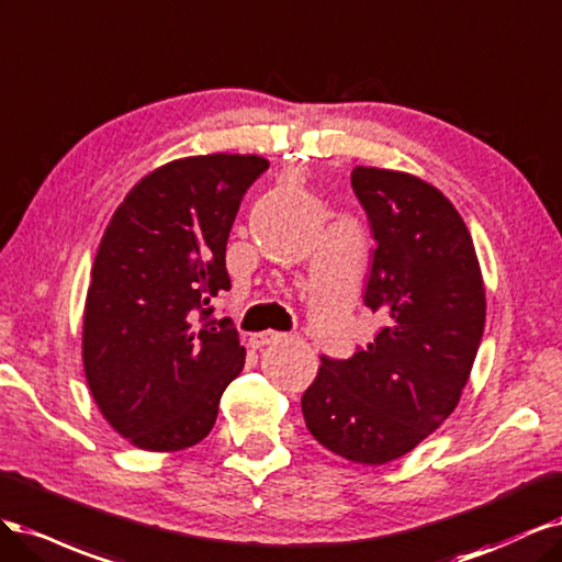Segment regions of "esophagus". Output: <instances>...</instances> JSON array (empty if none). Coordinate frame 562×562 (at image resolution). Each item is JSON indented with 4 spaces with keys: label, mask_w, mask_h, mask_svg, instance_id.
Instances as JSON below:
<instances>
[{
    "label": "esophagus",
    "mask_w": 562,
    "mask_h": 562,
    "mask_svg": "<svg viewBox=\"0 0 562 562\" xmlns=\"http://www.w3.org/2000/svg\"><path fill=\"white\" fill-rule=\"evenodd\" d=\"M282 338H284V334H280V331H261V334H255L249 338V346L259 350V348L270 346V342H278Z\"/></svg>",
    "instance_id": "obj_1"
}]
</instances>
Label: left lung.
<instances>
[{
	"label": "left lung",
	"instance_id": "1",
	"mask_svg": "<svg viewBox=\"0 0 562 562\" xmlns=\"http://www.w3.org/2000/svg\"><path fill=\"white\" fill-rule=\"evenodd\" d=\"M375 240L364 305L383 327L350 359L322 355L301 408L357 464L406 456L456 411L485 327L481 266L460 212L408 172L352 170Z\"/></svg>",
	"mask_w": 562,
	"mask_h": 562
}]
</instances>
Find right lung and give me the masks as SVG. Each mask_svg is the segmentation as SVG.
Listing matches in <instances>:
<instances>
[{"instance_id": "right-lung-1", "label": "right lung", "mask_w": 562, "mask_h": 562, "mask_svg": "<svg viewBox=\"0 0 562 562\" xmlns=\"http://www.w3.org/2000/svg\"><path fill=\"white\" fill-rule=\"evenodd\" d=\"M268 170L255 154H207L156 168L106 226L83 311L90 394L123 439L151 452L203 441L245 367L212 299L231 289L226 243L243 195Z\"/></svg>"}]
</instances>
